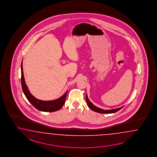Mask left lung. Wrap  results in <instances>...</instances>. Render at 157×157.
<instances>
[{
  "label": "left lung",
  "mask_w": 157,
  "mask_h": 157,
  "mask_svg": "<svg viewBox=\"0 0 157 157\" xmlns=\"http://www.w3.org/2000/svg\"><path fill=\"white\" fill-rule=\"evenodd\" d=\"M86 102L87 103V105L92 110L94 111H95V112H97V113H102V114H111V113H114L115 112H117V111H118L119 110H121L123 107V106H122L121 107L115 109H112V110H103L102 109L98 108L97 107L94 106L93 104L90 101L87 94L86 95Z\"/></svg>",
  "instance_id": "1"
}]
</instances>
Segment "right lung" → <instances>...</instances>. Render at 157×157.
Here are the masks:
<instances>
[{
	"instance_id": "add662e5",
	"label": "right lung",
	"mask_w": 157,
	"mask_h": 157,
	"mask_svg": "<svg viewBox=\"0 0 157 157\" xmlns=\"http://www.w3.org/2000/svg\"><path fill=\"white\" fill-rule=\"evenodd\" d=\"M21 83L22 89L25 95V97L27 98L28 101L38 110L44 112L56 111L60 110L65 103L67 91L59 98L49 101H44L42 100H39L38 99H36V98L34 97L33 95H31L27 88V85L25 84L23 71L22 62L21 64Z\"/></svg>"
}]
</instances>
